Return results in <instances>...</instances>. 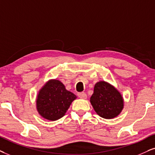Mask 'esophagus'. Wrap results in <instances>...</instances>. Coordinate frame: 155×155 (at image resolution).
<instances>
[{"mask_svg":"<svg viewBox=\"0 0 155 155\" xmlns=\"http://www.w3.org/2000/svg\"><path fill=\"white\" fill-rule=\"evenodd\" d=\"M78 97H79L80 99H87V95L86 94V93H84V92H81V93H78Z\"/></svg>","mask_w":155,"mask_h":155,"instance_id":"1","label":"esophagus"}]
</instances>
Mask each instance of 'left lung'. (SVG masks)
<instances>
[{
    "instance_id": "obj_1",
    "label": "left lung",
    "mask_w": 155,
    "mask_h": 155,
    "mask_svg": "<svg viewBox=\"0 0 155 155\" xmlns=\"http://www.w3.org/2000/svg\"><path fill=\"white\" fill-rule=\"evenodd\" d=\"M90 101L97 114L104 119L116 117L124 106L120 93L105 81H99L95 84Z\"/></svg>"
}]
</instances>
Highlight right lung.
I'll use <instances>...</instances> for the list:
<instances>
[{
	"mask_svg": "<svg viewBox=\"0 0 155 155\" xmlns=\"http://www.w3.org/2000/svg\"><path fill=\"white\" fill-rule=\"evenodd\" d=\"M76 95L66 89L58 80H51L39 91L36 107L39 114L44 118L55 121L64 116Z\"/></svg>",
	"mask_w": 155,
	"mask_h": 155,
	"instance_id": "right-lung-1",
	"label": "right lung"
}]
</instances>
